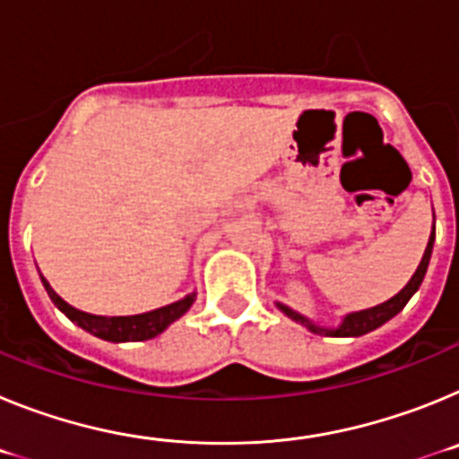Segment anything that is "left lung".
<instances>
[{"mask_svg": "<svg viewBox=\"0 0 459 459\" xmlns=\"http://www.w3.org/2000/svg\"><path fill=\"white\" fill-rule=\"evenodd\" d=\"M432 216H435V213H432ZM432 246H435V225H432V234H429L428 248H425L423 257H420L419 269L413 271V275L409 278L407 285L397 291L395 296H391L388 301L379 303V306L366 307V310L347 312V315L340 319L338 326H322V324L312 322V319H307L306 315L291 310L290 306H285V303H280V301H275V306H278L280 312H285L287 317L294 319L296 324H301V326H306L307 331H312V333H317V335H328V338H359V335H366L370 333V331H375V328L384 326L388 319L395 317L397 312H403V307L407 306L409 299L419 291L420 282H423L425 273H428L429 257H432Z\"/></svg>", "mask_w": 459, "mask_h": 459, "instance_id": "obj_1", "label": "left lung"}]
</instances>
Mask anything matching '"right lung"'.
Listing matches in <instances>:
<instances>
[{"label":"right lung","mask_w":459,"mask_h":459,"mask_svg":"<svg viewBox=\"0 0 459 459\" xmlns=\"http://www.w3.org/2000/svg\"><path fill=\"white\" fill-rule=\"evenodd\" d=\"M43 287H46L48 296L52 299L59 310L71 319L73 324H78L80 328H84L87 333L96 335L100 340H108V342H140V340H152L156 335H160L169 324H174L179 317H184L186 312L190 310V306L195 303V291L186 294L179 301L169 303V306L156 307V310L140 312V315H126V317H105V315H91V312L78 310L73 307L71 303H66L62 296L56 294L50 287L43 275Z\"/></svg>","instance_id":"obj_1"}]
</instances>
